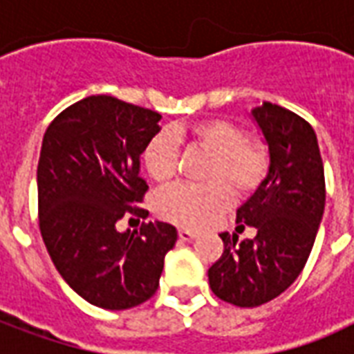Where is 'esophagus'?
<instances>
[{"label":"esophagus","mask_w":354,"mask_h":354,"mask_svg":"<svg viewBox=\"0 0 354 354\" xmlns=\"http://www.w3.org/2000/svg\"><path fill=\"white\" fill-rule=\"evenodd\" d=\"M178 235L182 241H193V239H197V233L192 230H180L178 231Z\"/></svg>","instance_id":"34e87169"}]
</instances>
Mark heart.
Here are the masks:
<instances>
[{"mask_svg":"<svg viewBox=\"0 0 354 354\" xmlns=\"http://www.w3.org/2000/svg\"><path fill=\"white\" fill-rule=\"evenodd\" d=\"M210 153L205 169L207 184H180L162 192L157 212L182 227L199 230L212 223L230 208L234 189L237 195H252L269 172V153L258 140L227 119H207L192 127H174L149 140L144 149V165L155 182H170L178 169V142Z\"/></svg>","mask_w":354,"mask_h":354,"instance_id":"obj_1","label":"heart"}]
</instances>
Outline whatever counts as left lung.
<instances>
[{"mask_svg": "<svg viewBox=\"0 0 354 354\" xmlns=\"http://www.w3.org/2000/svg\"><path fill=\"white\" fill-rule=\"evenodd\" d=\"M252 117L269 147V172L237 210V223L241 230L243 223L254 227L256 237L239 241L237 233H220L223 254L208 269L212 292L237 307L267 304L296 281L315 245L326 201L311 124L269 102L254 108Z\"/></svg>", "mask_w": 354, "mask_h": 354, "instance_id": "left-lung-1", "label": "left lung"}]
</instances>
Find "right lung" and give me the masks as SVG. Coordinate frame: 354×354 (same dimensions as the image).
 <instances>
[{"instance_id": "right-lung-1", "label": "right lung", "mask_w": 354, "mask_h": 354, "mask_svg": "<svg viewBox=\"0 0 354 354\" xmlns=\"http://www.w3.org/2000/svg\"><path fill=\"white\" fill-rule=\"evenodd\" d=\"M161 115L106 94L87 96L55 117L37 165L39 230L50 260L85 301L123 311L159 286L178 231L165 222L119 231V220L144 216L147 184L140 155ZM132 220V218H131Z\"/></svg>"}]
</instances>
